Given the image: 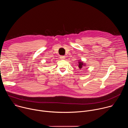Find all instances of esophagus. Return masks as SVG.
Returning <instances> with one entry per match:
<instances>
[{
	"mask_svg": "<svg viewBox=\"0 0 128 128\" xmlns=\"http://www.w3.org/2000/svg\"><path fill=\"white\" fill-rule=\"evenodd\" d=\"M60 59H62V60H64V59H65V57L64 56H62L60 57Z\"/></svg>",
	"mask_w": 128,
	"mask_h": 128,
	"instance_id": "esophagus-1",
	"label": "esophagus"
}]
</instances>
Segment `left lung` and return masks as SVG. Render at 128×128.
Wrapping results in <instances>:
<instances>
[{
  "instance_id": "obj_1",
  "label": "left lung",
  "mask_w": 128,
  "mask_h": 128,
  "mask_svg": "<svg viewBox=\"0 0 128 128\" xmlns=\"http://www.w3.org/2000/svg\"><path fill=\"white\" fill-rule=\"evenodd\" d=\"M78 66L80 69H82V68H84V66H86V64L84 63L83 61H82L80 60H78Z\"/></svg>"
}]
</instances>
